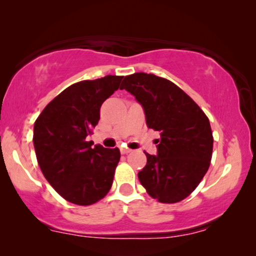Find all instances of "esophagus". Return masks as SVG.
I'll list each match as a JSON object with an SVG mask.
<instances>
[{"mask_svg":"<svg viewBox=\"0 0 256 256\" xmlns=\"http://www.w3.org/2000/svg\"><path fill=\"white\" fill-rule=\"evenodd\" d=\"M120 152H121V154H129L132 152V150L128 149V148H124V146H122V148H120Z\"/></svg>","mask_w":256,"mask_h":256,"instance_id":"esophagus-1","label":"esophagus"}]
</instances>
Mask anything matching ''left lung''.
Wrapping results in <instances>:
<instances>
[{
	"mask_svg": "<svg viewBox=\"0 0 256 256\" xmlns=\"http://www.w3.org/2000/svg\"><path fill=\"white\" fill-rule=\"evenodd\" d=\"M126 90L143 107L148 128L160 132L157 155L146 152L138 174L150 197L172 204L186 198L208 172L213 136L200 107L170 80L140 72L124 76Z\"/></svg>",
	"mask_w": 256,
	"mask_h": 256,
	"instance_id": "left-lung-1",
	"label": "left lung"
}]
</instances>
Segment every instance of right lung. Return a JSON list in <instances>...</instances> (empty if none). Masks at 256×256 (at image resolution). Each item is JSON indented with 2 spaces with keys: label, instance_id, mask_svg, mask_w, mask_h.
<instances>
[{
  "label": "right lung",
  "instance_id": "1",
  "mask_svg": "<svg viewBox=\"0 0 256 256\" xmlns=\"http://www.w3.org/2000/svg\"><path fill=\"white\" fill-rule=\"evenodd\" d=\"M124 76H106L73 84L44 108L34 126V146L42 172L70 202L92 205L110 190L120 150L87 136L100 120V107Z\"/></svg>",
  "mask_w": 256,
  "mask_h": 256
}]
</instances>
